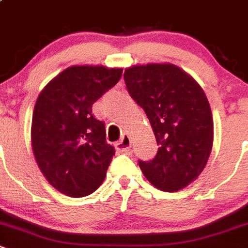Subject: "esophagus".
<instances>
[{"mask_svg": "<svg viewBox=\"0 0 248 248\" xmlns=\"http://www.w3.org/2000/svg\"><path fill=\"white\" fill-rule=\"evenodd\" d=\"M131 147V140L128 135H124L119 141L115 144V149L119 152H128Z\"/></svg>", "mask_w": 248, "mask_h": 248, "instance_id": "obj_1", "label": "esophagus"}]
</instances>
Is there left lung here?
I'll use <instances>...</instances> for the list:
<instances>
[{"mask_svg":"<svg viewBox=\"0 0 248 248\" xmlns=\"http://www.w3.org/2000/svg\"><path fill=\"white\" fill-rule=\"evenodd\" d=\"M131 98L146 113L158 145L149 162L139 161L147 181L177 192L198 178L214 140L212 109L203 88L173 63H146L125 69Z\"/></svg>","mask_w":248,"mask_h":248,"instance_id":"8db88e82","label":"left lung"}]
</instances>
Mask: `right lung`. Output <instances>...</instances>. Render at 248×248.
<instances>
[{
	"label": "right lung",
	"mask_w": 248,
	"mask_h": 248,
	"mask_svg": "<svg viewBox=\"0 0 248 248\" xmlns=\"http://www.w3.org/2000/svg\"><path fill=\"white\" fill-rule=\"evenodd\" d=\"M122 74V67L75 65L54 77L38 96L31 149L46 181L62 194L86 197L106 178L115 151L107 144L104 123L93 117L92 106Z\"/></svg>",
	"instance_id": "obj_1"
}]
</instances>
